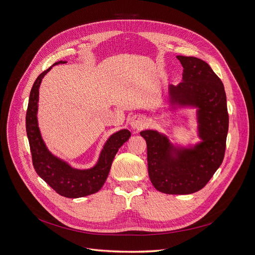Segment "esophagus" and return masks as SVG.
Segmentation results:
<instances>
[{
  "label": "esophagus",
  "mask_w": 255,
  "mask_h": 255,
  "mask_svg": "<svg viewBox=\"0 0 255 255\" xmlns=\"http://www.w3.org/2000/svg\"><path fill=\"white\" fill-rule=\"evenodd\" d=\"M145 126V119L140 115H135L130 120V127L132 128L140 129Z\"/></svg>",
  "instance_id": "esophagus-1"
}]
</instances>
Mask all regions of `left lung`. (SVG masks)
Segmentation results:
<instances>
[{
	"mask_svg": "<svg viewBox=\"0 0 255 255\" xmlns=\"http://www.w3.org/2000/svg\"><path fill=\"white\" fill-rule=\"evenodd\" d=\"M184 67L183 82L170 86L174 101L199 108L200 137L195 149L179 150L172 157L168 139L155 130H143L148 174L153 187L165 194H192L201 190L223 162L228 112L223 83L211 66L195 57H176Z\"/></svg>",
	"mask_w": 255,
	"mask_h": 255,
	"instance_id": "8db88e82",
	"label": "left lung"
}]
</instances>
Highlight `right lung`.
I'll list each match as a JSON object with an SVG mask.
<instances>
[{
  "label": "right lung",
  "instance_id": "add662e5",
  "mask_svg": "<svg viewBox=\"0 0 255 255\" xmlns=\"http://www.w3.org/2000/svg\"><path fill=\"white\" fill-rule=\"evenodd\" d=\"M59 63L65 62H56L54 65ZM51 68H47L37 77L30 92L26 115V129L32 154V163L35 171L59 195L67 198L84 197L101 190L110 171L115 154L121 145L128 141L130 131L128 129L119 130L109 138L98 164L88 170H78L71 168L65 162L57 159L45 146L36 116L40 83L44 75Z\"/></svg>",
  "mask_w": 255,
  "mask_h": 255
}]
</instances>
